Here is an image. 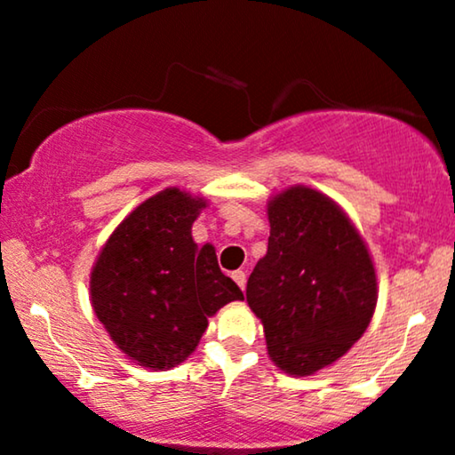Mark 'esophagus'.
I'll return each mask as SVG.
<instances>
[{
    "label": "esophagus",
    "instance_id": "34e87169",
    "mask_svg": "<svg viewBox=\"0 0 455 455\" xmlns=\"http://www.w3.org/2000/svg\"><path fill=\"white\" fill-rule=\"evenodd\" d=\"M233 280H235V283H237L239 288H245V282H248V277H245V273L243 271H233Z\"/></svg>",
    "mask_w": 455,
    "mask_h": 455
}]
</instances>
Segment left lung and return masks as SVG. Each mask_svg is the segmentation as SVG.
I'll use <instances>...</instances> for the list:
<instances>
[{"label":"left lung","instance_id":"8db88e82","mask_svg":"<svg viewBox=\"0 0 455 455\" xmlns=\"http://www.w3.org/2000/svg\"><path fill=\"white\" fill-rule=\"evenodd\" d=\"M265 259L245 299L271 360L290 375L332 364L363 337L377 303L373 260L341 207L305 186L269 204Z\"/></svg>","mask_w":455,"mask_h":455}]
</instances>
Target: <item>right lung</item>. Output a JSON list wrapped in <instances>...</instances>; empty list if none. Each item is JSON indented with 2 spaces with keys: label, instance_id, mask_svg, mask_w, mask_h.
Listing matches in <instances>:
<instances>
[{
  "label": "right lung",
  "instance_id": "obj_1",
  "mask_svg": "<svg viewBox=\"0 0 455 455\" xmlns=\"http://www.w3.org/2000/svg\"><path fill=\"white\" fill-rule=\"evenodd\" d=\"M204 199L167 188L131 212L91 273L92 309L112 341L141 366L172 369L195 352L207 317L243 292L199 248L190 227Z\"/></svg>",
  "mask_w": 455,
  "mask_h": 455
}]
</instances>
